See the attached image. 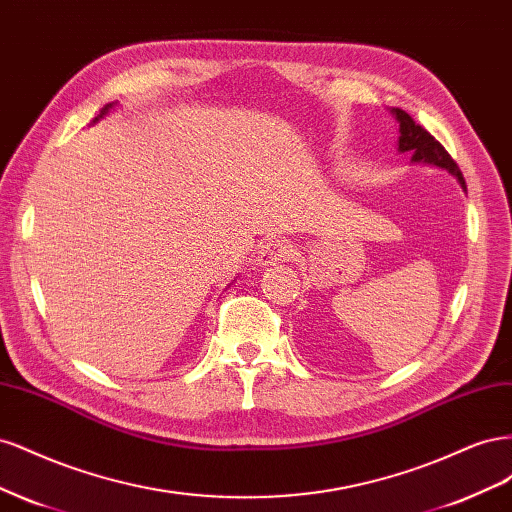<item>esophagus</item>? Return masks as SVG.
Wrapping results in <instances>:
<instances>
[{"label":"esophagus","mask_w":512,"mask_h":512,"mask_svg":"<svg viewBox=\"0 0 512 512\" xmlns=\"http://www.w3.org/2000/svg\"><path fill=\"white\" fill-rule=\"evenodd\" d=\"M292 247L288 241L284 239H271L265 241L258 247V265L260 267H275L280 265V262L290 258Z\"/></svg>","instance_id":"esophagus-1"}]
</instances>
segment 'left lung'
<instances>
[{
  "instance_id": "8db88e82",
  "label": "left lung",
  "mask_w": 512,
  "mask_h": 512,
  "mask_svg": "<svg viewBox=\"0 0 512 512\" xmlns=\"http://www.w3.org/2000/svg\"><path fill=\"white\" fill-rule=\"evenodd\" d=\"M391 113L399 123V153H412V162H423L448 170V173L459 181L463 192H466V179H463L459 166L451 156H448V151L436 141V138H433L423 126H418V123L406 111H401V108H393Z\"/></svg>"
}]
</instances>
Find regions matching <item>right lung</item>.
I'll list each match as a JSON object with an SVG mask.
<instances>
[{
	"label": "right lung",
	"mask_w": 512,
	"mask_h": 512,
	"mask_svg": "<svg viewBox=\"0 0 512 512\" xmlns=\"http://www.w3.org/2000/svg\"><path fill=\"white\" fill-rule=\"evenodd\" d=\"M111 108H113V104H106V106L102 108V111H100V115L94 119V123H96V121H100V119H102V117H104L108 111H111Z\"/></svg>",
	"instance_id": "obj_1"
}]
</instances>
